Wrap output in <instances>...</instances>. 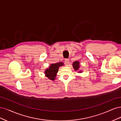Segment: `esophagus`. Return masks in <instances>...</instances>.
I'll return each mask as SVG.
<instances>
[{"mask_svg": "<svg viewBox=\"0 0 121 121\" xmlns=\"http://www.w3.org/2000/svg\"><path fill=\"white\" fill-rule=\"evenodd\" d=\"M65 64L66 65H68V64H69V60L68 59H65Z\"/></svg>", "mask_w": 121, "mask_h": 121, "instance_id": "esophagus-1", "label": "esophagus"}]
</instances>
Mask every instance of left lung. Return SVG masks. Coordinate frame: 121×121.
Instances as JSON below:
<instances>
[{
	"mask_svg": "<svg viewBox=\"0 0 121 121\" xmlns=\"http://www.w3.org/2000/svg\"><path fill=\"white\" fill-rule=\"evenodd\" d=\"M73 67L75 69V70H78V69H79V63L77 61H75L73 64ZM80 73L81 72H79Z\"/></svg>",
	"mask_w": 121,
	"mask_h": 121,
	"instance_id": "1",
	"label": "left lung"
}]
</instances>
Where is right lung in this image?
<instances>
[{
    "instance_id": "obj_1",
    "label": "right lung",
    "mask_w": 121,
    "mask_h": 121,
    "mask_svg": "<svg viewBox=\"0 0 121 121\" xmlns=\"http://www.w3.org/2000/svg\"><path fill=\"white\" fill-rule=\"evenodd\" d=\"M64 64L62 62H59L56 64H53L50 65L48 69H47L45 70V74L47 77H48L50 80H54L56 76V73L58 72V69L60 66H63Z\"/></svg>"
}]
</instances>
